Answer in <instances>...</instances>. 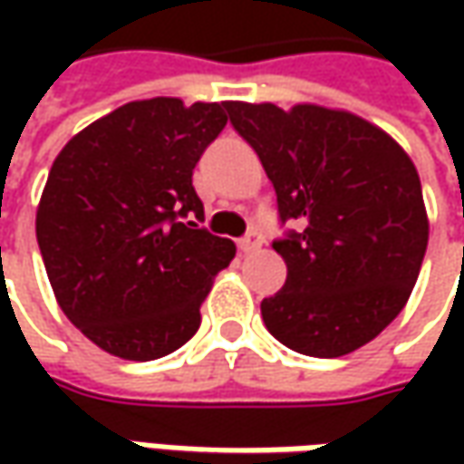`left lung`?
Wrapping results in <instances>:
<instances>
[{"mask_svg":"<svg viewBox=\"0 0 464 464\" xmlns=\"http://www.w3.org/2000/svg\"><path fill=\"white\" fill-rule=\"evenodd\" d=\"M229 102L136 100L66 141L35 211V237L69 323L111 356L162 359L201 325L237 247L206 224L193 168Z\"/></svg>","mask_w":464,"mask_h":464,"instance_id":"8db88e82","label":"left lung"}]
</instances>
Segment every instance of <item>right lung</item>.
I'll use <instances>...</instances> for the list:
<instances>
[{"label": "right lung", "mask_w": 464, "mask_h": 464, "mask_svg": "<svg viewBox=\"0 0 464 464\" xmlns=\"http://www.w3.org/2000/svg\"><path fill=\"white\" fill-rule=\"evenodd\" d=\"M296 219L274 247L286 281L260 302L292 351L338 359L377 338L416 286L429 217L416 165L382 129L348 111L271 102L235 123Z\"/></svg>", "instance_id": "add662e5"}]
</instances>
